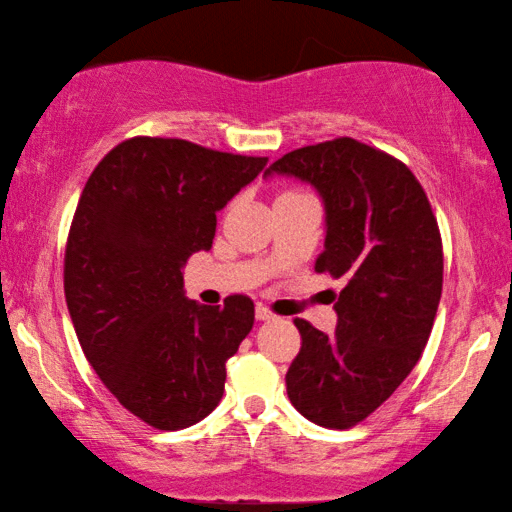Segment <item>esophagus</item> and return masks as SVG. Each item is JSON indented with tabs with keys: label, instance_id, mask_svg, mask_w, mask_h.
Instances as JSON below:
<instances>
[{
	"label": "esophagus",
	"instance_id": "1",
	"mask_svg": "<svg viewBox=\"0 0 512 512\" xmlns=\"http://www.w3.org/2000/svg\"><path fill=\"white\" fill-rule=\"evenodd\" d=\"M255 318L257 320H273L275 318V314L268 307H264V305H257L255 307Z\"/></svg>",
	"mask_w": 512,
	"mask_h": 512
}]
</instances>
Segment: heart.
<instances>
[{
    "mask_svg": "<svg viewBox=\"0 0 512 512\" xmlns=\"http://www.w3.org/2000/svg\"><path fill=\"white\" fill-rule=\"evenodd\" d=\"M300 198H314L307 192H300V189H287V192H280L275 196V205L289 203V201H300Z\"/></svg>",
    "mask_w": 512,
    "mask_h": 512,
    "instance_id": "b5f03b06",
    "label": "heart"
}]
</instances>
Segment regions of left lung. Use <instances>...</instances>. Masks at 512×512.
<instances>
[{
  "instance_id": "1",
  "label": "left lung",
  "mask_w": 512,
  "mask_h": 512,
  "mask_svg": "<svg viewBox=\"0 0 512 512\" xmlns=\"http://www.w3.org/2000/svg\"><path fill=\"white\" fill-rule=\"evenodd\" d=\"M311 183L325 203L316 271L345 280L334 334L296 318L300 352L287 372L291 404L327 429L377 411L418 363L443 291V241L418 178L352 137L282 155L264 176Z\"/></svg>"
}]
</instances>
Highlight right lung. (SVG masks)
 Masks as SVG:
<instances>
[{
  "mask_svg": "<svg viewBox=\"0 0 512 512\" xmlns=\"http://www.w3.org/2000/svg\"><path fill=\"white\" fill-rule=\"evenodd\" d=\"M266 162L140 135L85 183L65 246L67 309L99 379L155 429L192 427L216 409L225 361L253 329L248 296L187 300L183 266L212 248L216 212Z\"/></svg>",
  "mask_w": 512,
  "mask_h": 512,
  "instance_id": "add662e5",
  "label": "right lung"
}]
</instances>
